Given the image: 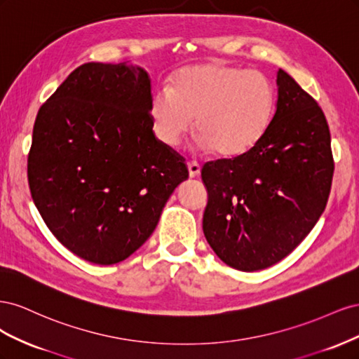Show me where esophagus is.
Returning a JSON list of instances; mask_svg holds the SVG:
<instances>
[{
  "instance_id": "obj_1",
  "label": "esophagus",
  "mask_w": 359,
  "mask_h": 359,
  "mask_svg": "<svg viewBox=\"0 0 359 359\" xmlns=\"http://www.w3.org/2000/svg\"><path fill=\"white\" fill-rule=\"evenodd\" d=\"M187 166H189V177H190V178L199 177V173H201L199 163H196V161H189Z\"/></svg>"
}]
</instances>
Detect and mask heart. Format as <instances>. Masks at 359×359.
<instances>
[{
	"label": "heart",
	"mask_w": 359,
	"mask_h": 359,
	"mask_svg": "<svg viewBox=\"0 0 359 359\" xmlns=\"http://www.w3.org/2000/svg\"><path fill=\"white\" fill-rule=\"evenodd\" d=\"M274 109V85L262 72L217 62L181 70L173 86H158L149 104L163 144L177 147L196 118L201 145L223 157L252 149L264 137Z\"/></svg>",
	"instance_id": "obj_1"
}]
</instances>
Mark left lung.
Returning <instances> with one entry per match:
<instances>
[{
	"label": "left lung",
	"instance_id": "obj_1",
	"mask_svg": "<svg viewBox=\"0 0 359 359\" xmlns=\"http://www.w3.org/2000/svg\"><path fill=\"white\" fill-rule=\"evenodd\" d=\"M264 137L233 158L205 163L206 241L226 265L265 269L318 223L331 191V135L322 109L285 70Z\"/></svg>",
	"mask_w": 359,
	"mask_h": 359
}]
</instances>
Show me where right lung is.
I'll return each instance as SVG.
<instances>
[{
  "label": "right lung",
  "mask_w": 359,
  "mask_h": 359,
  "mask_svg": "<svg viewBox=\"0 0 359 359\" xmlns=\"http://www.w3.org/2000/svg\"><path fill=\"white\" fill-rule=\"evenodd\" d=\"M151 81L130 62H86L39 109L28 154L32 201L53 236L97 265L127 259L189 178L153 132Z\"/></svg>",
  "instance_id": "add662e5"
}]
</instances>
